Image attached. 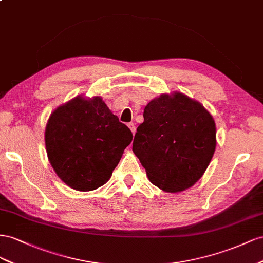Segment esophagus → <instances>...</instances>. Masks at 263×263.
<instances>
[{
    "label": "esophagus",
    "mask_w": 263,
    "mask_h": 263,
    "mask_svg": "<svg viewBox=\"0 0 263 263\" xmlns=\"http://www.w3.org/2000/svg\"><path fill=\"white\" fill-rule=\"evenodd\" d=\"M127 126H129L130 127V130L132 131V133L134 134V133H136V124H134L133 122H130L129 124H127Z\"/></svg>",
    "instance_id": "34e87169"
}]
</instances>
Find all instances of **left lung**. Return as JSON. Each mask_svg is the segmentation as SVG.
<instances>
[{"mask_svg": "<svg viewBox=\"0 0 263 263\" xmlns=\"http://www.w3.org/2000/svg\"><path fill=\"white\" fill-rule=\"evenodd\" d=\"M132 149L152 184L168 193L190 189L205 173L216 148V125L197 101L175 92L147 103Z\"/></svg>", "mask_w": 263, "mask_h": 263, "instance_id": "left-lung-1", "label": "left lung"}]
</instances>
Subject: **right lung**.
I'll list each match as a JSON object with an SVG mask.
<instances>
[{"instance_id":"obj_1","label":"right lung","mask_w":263,"mask_h":263,"mask_svg":"<svg viewBox=\"0 0 263 263\" xmlns=\"http://www.w3.org/2000/svg\"><path fill=\"white\" fill-rule=\"evenodd\" d=\"M132 138L100 97H77L57 108L45 131L52 168L64 183L81 192L109 181Z\"/></svg>"}]
</instances>
